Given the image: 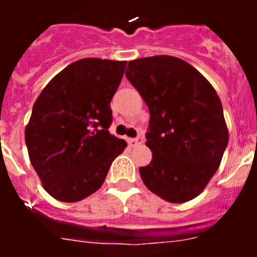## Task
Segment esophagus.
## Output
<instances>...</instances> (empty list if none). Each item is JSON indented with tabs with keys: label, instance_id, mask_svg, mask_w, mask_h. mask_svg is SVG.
Listing matches in <instances>:
<instances>
[{
	"label": "esophagus",
	"instance_id": "esophagus-1",
	"mask_svg": "<svg viewBox=\"0 0 257 257\" xmlns=\"http://www.w3.org/2000/svg\"><path fill=\"white\" fill-rule=\"evenodd\" d=\"M143 142H144V139H143L142 136H138V138H134V139L127 140L128 145H131V147H136V145L143 144Z\"/></svg>",
	"mask_w": 257,
	"mask_h": 257
}]
</instances>
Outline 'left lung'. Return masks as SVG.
<instances>
[{
  "mask_svg": "<svg viewBox=\"0 0 257 257\" xmlns=\"http://www.w3.org/2000/svg\"><path fill=\"white\" fill-rule=\"evenodd\" d=\"M126 77L151 113L152 161L139 169L145 187L171 203L196 198L219 169L229 142L215 88L189 63L169 55L128 61Z\"/></svg>",
  "mask_w": 257,
  "mask_h": 257,
  "instance_id": "left-lung-1",
  "label": "left lung"
}]
</instances>
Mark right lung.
Listing matches in <instances>:
<instances>
[{
    "label": "right lung",
    "instance_id": "right-lung-1",
    "mask_svg": "<svg viewBox=\"0 0 257 257\" xmlns=\"http://www.w3.org/2000/svg\"><path fill=\"white\" fill-rule=\"evenodd\" d=\"M127 61L86 58L56 74L35 101L26 126L29 160L44 189L78 202L103 185L127 143L109 134L110 100Z\"/></svg>",
    "mask_w": 257,
    "mask_h": 257
}]
</instances>
